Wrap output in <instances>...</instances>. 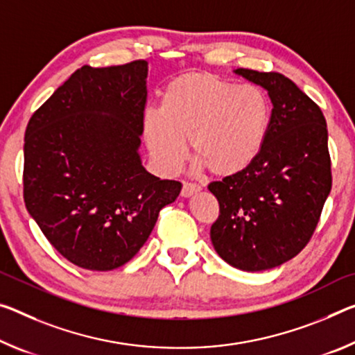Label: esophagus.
Here are the masks:
<instances>
[{
    "instance_id": "1",
    "label": "esophagus",
    "mask_w": 355,
    "mask_h": 355,
    "mask_svg": "<svg viewBox=\"0 0 355 355\" xmlns=\"http://www.w3.org/2000/svg\"><path fill=\"white\" fill-rule=\"evenodd\" d=\"M199 191H200L199 184L184 182L183 183V188H182V198H191V196H194L196 193H199Z\"/></svg>"
}]
</instances>
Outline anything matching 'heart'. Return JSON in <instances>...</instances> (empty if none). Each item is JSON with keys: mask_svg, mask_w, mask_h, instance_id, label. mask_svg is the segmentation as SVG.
<instances>
[{"mask_svg": "<svg viewBox=\"0 0 355 355\" xmlns=\"http://www.w3.org/2000/svg\"><path fill=\"white\" fill-rule=\"evenodd\" d=\"M272 110L256 87H240L210 72H187L167 83L159 112L144 115V137L153 159L175 172L187 140L199 168L226 178L254 162L267 142Z\"/></svg>", "mask_w": 355, "mask_h": 355, "instance_id": "heart-1", "label": "heart"}]
</instances>
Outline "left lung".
<instances>
[{
	"mask_svg": "<svg viewBox=\"0 0 355 355\" xmlns=\"http://www.w3.org/2000/svg\"><path fill=\"white\" fill-rule=\"evenodd\" d=\"M234 72L267 89L272 120L257 159L208 184L219 202L210 239L229 266L262 272L299 254L318 226L331 189L329 134L319 107L288 77Z\"/></svg>",
	"mask_w": 355,
	"mask_h": 355,
	"instance_id": "left-lung-1",
	"label": "left lung"
}]
</instances>
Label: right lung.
<instances>
[{
	"instance_id": "right-lung-1",
	"label": "right lung",
	"mask_w": 355,
	"mask_h": 355,
	"mask_svg": "<svg viewBox=\"0 0 355 355\" xmlns=\"http://www.w3.org/2000/svg\"><path fill=\"white\" fill-rule=\"evenodd\" d=\"M148 63L77 69L25 132L26 210L76 266L107 272L137 254L182 183L142 166Z\"/></svg>"
}]
</instances>
